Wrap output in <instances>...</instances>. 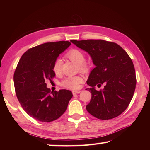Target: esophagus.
<instances>
[{"label": "esophagus", "mask_w": 150, "mask_h": 150, "mask_svg": "<svg viewBox=\"0 0 150 150\" xmlns=\"http://www.w3.org/2000/svg\"><path fill=\"white\" fill-rule=\"evenodd\" d=\"M81 91L80 90H77V91H72V93L73 95H75V94H77V93H81Z\"/></svg>", "instance_id": "esophagus-1"}]
</instances>
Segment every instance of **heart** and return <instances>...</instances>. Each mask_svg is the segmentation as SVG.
Segmentation results:
<instances>
[{
  "label": "heart",
  "mask_w": 150,
  "mask_h": 150,
  "mask_svg": "<svg viewBox=\"0 0 150 150\" xmlns=\"http://www.w3.org/2000/svg\"><path fill=\"white\" fill-rule=\"evenodd\" d=\"M66 57L71 61L79 65L80 71L83 73L88 71L90 67L88 63L86 62V55L82 51L77 49H72L66 54ZM53 71L56 75H59L62 71V60L57 59L55 60L53 65ZM83 82V79L81 76H73L65 78L60 82L62 87L70 89V90H77L80 88V85Z\"/></svg>",
  "instance_id": "obj_1"
}]
</instances>
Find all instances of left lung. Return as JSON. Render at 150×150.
Here are the masks:
<instances>
[{"instance_id":"left-lung-1","label":"left lung","mask_w":150,"mask_h":150,"mask_svg":"<svg viewBox=\"0 0 150 150\" xmlns=\"http://www.w3.org/2000/svg\"><path fill=\"white\" fill-rule=\"evenodd\" d=\"M71 42L91 56L95 68L87 84L91 98L86 110L100 120L117 117L131 102L136 86L135 68L128 54L117 44L104 40H71ZM105 86L97 91L94 86ZM86 89V90H88Z\"/></svg>"}]
</instances>
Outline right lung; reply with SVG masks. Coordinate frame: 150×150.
Returning <instances> with one entry per match:
<instances>
[{
  "mask_svg": "<svg viewBox=\"0 0 150 150\" xmlns=\"http://www.w3.org/2000/svg\"><path fill=\"white\" fill-rule=\"evenodd\" d=\"M70 45L68 41H59L33 47L22 55L16 68L13 81L19 103L30 116L40 122L59 119L73 97L67 90L51 92L46 83L55 76V60Z\"/></svg>",
  "mask_w": 150,
  "mask_h": 150,
  "instance_id": "add662e5",
  "label": "right lung"
}]
</instances>
